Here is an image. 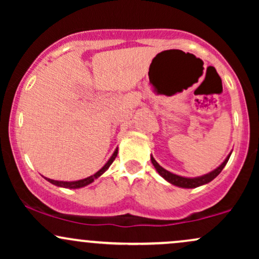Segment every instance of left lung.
Masks as SVG:
<instances>
[{
  "label": "left lung",
  "instance_id": "1",
  "mask_svg": "<svg viewBox=\"0 0 259 259\" xmlns=\"http://www.w3.org/2000/svg\"><path fill=\"white\" fill-rule=\"evenodd\" d=\"M230 156H231V152L228 154L227 158L224 159V162H223L219 167H217L214 170L209 171V173H207L204 175H201V177H196V178H186V177H181V175L171 173V171L167 170V169L160 167L158 163H157V160L153 158L152 154H151V162H152L154 169L158 171V174L160 175V177H162L164 180H167L169 184H171V185L178 186V187H183V189H195V187L206 185V184L210 183L213 179H215V178L219 175V173L223 170V168L227 165Z\"/></svg>",
  "mask_w": 259,
  "mask_h": 259
}]
</instances>
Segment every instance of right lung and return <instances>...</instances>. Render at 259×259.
Here are the masks:
<instances>
[{"label": "right lung", "instance_id": "1", "mask_svg": "<svg viewBox=\"0 0 259 259\" xmlns=\"http://www.w3.org/2000/svg\"><path fill=\"white\" fill-rule=\"evenodd\" d=\"M117 154H118V147L115 148L114 152H113V154L111 156V158L107 160L106 164L103 165V167L101 168L99 171H96V173H95V174L90 175V177L85 178V179H80V180H75V181H61V180L49 179V178H45V177L44 178L47 181H49V183H51V184H53V185H56V186H58V187H64V189H81V187L90 185V184L94 183L95 180L99 179L101 175L105 173L107 169L111 167V164L113 163V160L115 159Z\"/></svg>", "mask_w": 259, "mask_h": 259}]
</instances>
